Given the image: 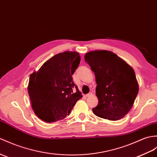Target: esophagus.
Instances as JSON below:
<instances>
[{
  "mask_svg": "<svg viewBox=\"0 0 157 157\" xmlns=\"http://www.w3.org/2000/svg\"><path fill=\"white\" fill-rule=\"evenodd\" d=\"M93 95V94H92V92H90V93H88L87 94H86V97H87V98H88V97H90V96H92Z\"/></svg>",
  "mask_w": 157,
  "mask_h": 157,
  "instance_id": "1",
  "label": "esophagus"
}]
</instances>
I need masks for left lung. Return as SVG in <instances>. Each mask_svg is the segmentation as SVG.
<instances>
[{
    "label": "left lung",
    "instance_id": "left-lung-1",
    "mask_svg": "<svg viewBox=\"0 0 157 157\" xmlns=\"http://www.w3.org/2000/svg\"><path fill=\"white\" fill-rule=\"evenodd\" d=\"M85 61L95 74L98 104L92 108L98 117L118 120L132 108L138 92L133 69L116 55L106 50L85 55Z\"/></svg>",
    "mask_w": 157,
    "mask_h": 157
}]
</instances>
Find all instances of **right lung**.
Returning <instances> with one entry per match:
<instances>
[{
  "label": "right lung",
  "instance_id": "1",
  "mask_svg": "<svg viewBox=\"0 0 157 157\" xmlns=\"http://www.w3.org/2000/svg\"><path fill=\"white\" fill-rule=\"evenodd\" d=\"M80 59L74 52L57 54L30 75L28 91L32 108L43 121L53 122L65 118L82 98L72 77ZM74 88L75 93H72Z\"/></svg>",
  "mask_w": 157,
  "mask_h": 157
}]
</instances>
